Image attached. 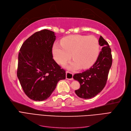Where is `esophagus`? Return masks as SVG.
I'll use <instances>...</instances> for the list:
<instances>
[{
  "instance_id": "obj_1",
  "label": "esophagus",
  "mask_w": 131,
  "mask_h": 131,
  "mask_svg": "<svg viewBox=\"0 0 131 131\" xmlns=\"http://www.w3.org/2000/svg\"><path fill=\"white\" fill-rule=\"evenodd\" d=\"M66 79L68 80H73V74L69 71L66 72Z\"/></svg>"
}]
</instances>
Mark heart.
<instances>
[{"mask_svg": "<svg viewBox=\"0 0 131 131\" xmlns=\"http://www.w3.org/2000/svg\"><path fill=\"white\" fill-rule=\"evenodd\" d=\"M61 44L53 46L55 60L59 64H64L72 55L74 61L69 67L74 70L81 67L83 69L90 68L96 61L100 52L99 41L92 35H70L62 39Z\"/></svg>", "mask_w": 131, "mask_h": 131, "instance_id": "obj_1", "label": "heart"}]
</instances>
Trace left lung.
Returning <instances> with one entry per match:
<instances>
[{"label": "left lung", "mask_w": 131, "mask_h": 131, "mask_svg": "<svg viewBox=\"0 0 131 131\" xmlns=\"http://www.w3.org/2000/svg\"><path fill=\"white\" fill-rule=\"evenodd\" d=\"M99 43L102 49L96 62L89 69L73 76L80 84V88L75 91V93L81 98L90 99L96 96L104 88L108 80L113 61L112 51L108 42L102 36Z\"/></svg>", "instance_id": "8db88e82"}]
</instances>
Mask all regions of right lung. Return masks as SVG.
Segmentation results:
<instances>
[{
    "label": "right lung",
    "instance_id": "1",
    "mask_svg": "<svg viewBox=\"0 0 131 131\" xmlns=\"http://www.w3.org/2000/svg\"><path fill=\"white\" fill-rule=\"evenodd\" d=\"M55 40L53 31L43 29L26 40L19 51L17 77L25 94L35 101L48 98L66 78V70L53 59Z\"/></svg>",
    "mask_w": 131,
    "mask_h": 131
}]
</instances>
